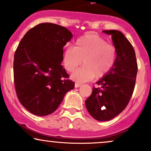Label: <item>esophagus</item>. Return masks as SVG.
Returning <instances> with one entry per match:
<instances>
[{
	"instance_id": "esophagus-1",
	"label": "esophagus",
	"mask_w": 151,
	"mask_h": 151,
	"mask_svg": "<svg viewBox=\"0 0 151 151\" xmlns=\"http://www.w3.org/2000/svg\"><path fill=\"white\" fill-rule=\"evenodd\" d=\"M81 86V84H79V83H77V82H76L75 84H74V86H75L76 88L79 87V86Z\"/></svg>"
}]
</instances>
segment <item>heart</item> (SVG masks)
I'll use <instances>...</instances> for the list:
<instances>
[{
    "instance_id": "heart-1",
    "label": "heart",
    "mask_w": 151,
    "mask_h": 151,
    "mask_svg": "<svg viewBox=\"0 0 151 151\" xmlns=\"http://www.w3.org/2000/svg\"><path fill=\"white\" fill-rule=\"evenodd\" d=\"M116 58L115 47L96 35L89 34L77 39L74 48H66L63 64L65 70L71 72L83 61L84 66L74 71L71 78L77 83H84L108 74L115 65Z\"/></svg>"
}]
</instances>
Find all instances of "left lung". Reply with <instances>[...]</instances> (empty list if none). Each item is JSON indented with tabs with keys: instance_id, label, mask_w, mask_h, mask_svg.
I'll return each instance as SVG.
<instances>
[{
	"instance_id": "left-lung-1",
	"label": "left lung",
	"mask_w": 151,
	"mask_h": 151,
	"mask_svg": "<svg viewBox=\"0 0 151 151\" xmlns=\"http://www.w3.org/2000/svg\"><path fill=\"white\" fill-rule=\"evenodd\" d=\"M111 35L117 58L112 70L99 80V87L85 101L87 111L96 120L107 121L125 109L134 90L138 65L132 45L120 31L104 30Z\"/></svg>"
}]
</instances>
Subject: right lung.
I'll return each instance as SVG.
<instances>
[{"mask_svg": "<svg viewBox=\"0 0 151 151\" xmlns=\"http://www.w3.org/2000/svg\"><path fill=\"white\" fill-rule=\"evenodd\" d=\"M72 36L65 27L41 23L27 31L18 45L13 62L15 91L30 113L41 116L53 113L74 89L61 65L63 47Z\"/></svg>", "mask_w": 151, "mask_h": 151, "instance_id": "1", "label": "right lung"}]
</instances>
